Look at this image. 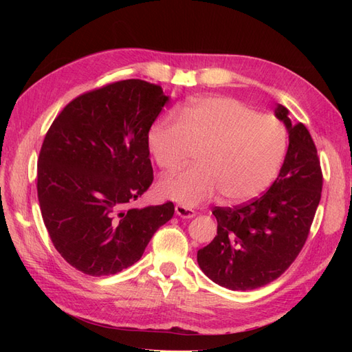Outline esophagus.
I'll use <instances>...</instances> for the list:
<instances>
[{"label":"esophagus","mask_w":352,"mask_h":352,"mask_svg":"<svg viewBox=\"0 0 352 352\" xmlns=\"http://www.w3.org/2000/svg\"><path fill=\"white\" fill-rule=\"evenodd\" d=\"M175 211H176V214L179 217H182V219H192L195 216V211L192 208H189V207L182 206V204H177L175 207Z\"/></svg>","instance_id":"1"}]
</instances>
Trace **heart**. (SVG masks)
Masks as SVG:
<instances>
[{
  "mask_svg": "<svg viewBox=\"0 0 352 352\" xmlns=\"http://www.w3.org/2000/svg\"><path fill=\"white\" fill-rule=\"evenodd\" d=\"M158 167L172 172L199 151L197 166L164 177L158 194L198 206L220 192L230 204L247 202L267 189L286 154V132L272 116L257 114L236 100L206 97L190 102L180 120L167 116L148 132Z\"/></svg>",
  "mask_w": 352,
  "mask_h": 352,
  "instance_id": "1",
  "label": "heart"
}]
</instances>
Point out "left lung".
<instances>
[{
    "mask_svg": "<svg viewBox=\"0 0 352 352\" xmlns=\"http://www.w3.org/2000/svg\"><path fill=\"white\" fill-rule=\"evenodd\" d=\"M274 116L289 136L279 176L263 197L212 210L217 235L197 254L204 274L232 291L257 289L285 273L302 250L320 202L323 177L310 132L292 124L282 104Z\"/></svg>",
    "mask_w": 352,
    "mask_h": 352,
    "instance_id": "obj_1",
    "label": "left lung"
}]
</instances>
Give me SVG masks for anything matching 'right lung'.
<instances>
[{
  "label": "right lung",
  "instance_id": "1",
  "mask_svg": "<svg viewBox=\"0 0 352 352\" xmlns=\"http://www.w3.org/2000/svg\"><path fill=\"white\" fill-rule=\"evenodd\" d=\"M170 100L140 79L69 102L38 158V199L56 250L74 269L109 276L142 257L173 202L129 208L153 184L148 132Z\"/></svg>",
  "mask_w": 352,
  "mask_h": 352
}]
</instances>
